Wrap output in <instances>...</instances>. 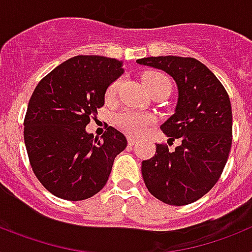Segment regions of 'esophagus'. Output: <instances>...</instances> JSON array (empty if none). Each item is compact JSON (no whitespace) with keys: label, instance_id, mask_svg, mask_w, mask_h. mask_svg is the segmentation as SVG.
Instances as JSON below:
<instances>
[{"label":"esophagus","instance_id":"34e87169","mask_svg":"<svg viewBox=\"0 0 252 252\" xmlns=\"http://www.w3.org/2000/svg\"><path fill=\"white\" fill-rule=\"evenodd\" d=\"M127 141H128V145H130V146H133L135 144H136V139H133L132 136H128Z\"/></svg>","mask_w":252,"mask_h":252}]
</instances>
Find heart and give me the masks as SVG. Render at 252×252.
Masks as SVG:
<instances>
[{
    "mask_svg": "<svg viewBox=\"0 0 252 252\" xmlns=\"http://www.w3.org/2000/svg\"><path fill=\"white\" fill-rule=\"evenodd\" d=\"M144 86L146 87V90L149 91L150 94L155 92H160V91H165V92H170L171 84L169 78L165 74H162L160 72H149L144 75L142 78ZM121 86V81H116L108 87V90L106 92V99L107 101H112L116 97L119 88ZM119 127L124 130L125 132L128 135H133V136H139L141 133L146 131V128L155 122L154 117L148 115H140V113L132 112V111H125V112L120 113L116 120Z\"/></svg>",
    "mask_w": 252,
    "mask_h": 252,
    "instance_id": "heart-1",
    "label": "heart"
}]
</instances>
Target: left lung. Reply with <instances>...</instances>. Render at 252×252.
Returning a JSON list of instances; mask_svg holds the SVG:
<instances>
[{"mask_svg": "<svg viewBox=\"0 0 252 252\" xmlns=\"http://www.w3.org/2000/svg\"><path fill=\"white\" fill-rule=\"evenodd\" d=\"M137 63L171 75L179 94L175 113L160 128L169 137V146L177 138L180 145L169 151L166 144H157L155 155L142 161L145 186L166 204L193 203L215 187L228 159L230 97L217 77L194 58L150 57Z\"/></svg>", "mask_w": 252, "mask_h": 252, "instance_id": "8db88e82", "label": "left lung"}]
</instances>
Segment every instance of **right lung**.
Masks as SVG:
<instances>
[{
	"label": "right lung",
	"mask_w": 252,
	"mask_h": 252,
	"mask_svg": "<svg viewBox=\"0 0 252 252\" xmlns=\"http://www.w3.org/2000/svg\"><path fill=\"white\" fill-rule=\"evenodd\" d=\"M124 74L122 63L99 55L66 60L39 82L24 120L29 161L39 182L55 197L83 201L106 186L113 160L127 146L108 126L97 139L86 131L107 88Z\"/></svg>",
	"instance_id": "right-lung-1"
}]
</instances>
